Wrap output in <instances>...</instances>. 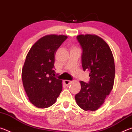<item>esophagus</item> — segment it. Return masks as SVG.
I'll return each instance as SVG.
<instances>
[{"label": "esophagus", "instance_id": "1", "mask_svg": "<svg viewBox=\"0 0 132 132\" xmlns=\"http://www.w3.org/2000/svg\"><path fill=\"white\" fill-rule=\"evenodd\" d=\"M71 81H70V80H64V83L65 85H66V86H68V85L71 83Z\"/></svg>", "mask_w": 132, "mask_h": 132}]
</instances>
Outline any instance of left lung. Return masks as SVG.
<instances>
[{
	"label": "left lung",
	"instance_id": "obj_1",
	"mask_svg": "<svg viewBox=\"0 0 132 132\" xmlns=\"http://www.w3.org/2000/svg\"><path fill=\"white\" fill-rule=\"evenodd\" d=\"M82 49L81 63L88 70L90 80L80 81L81 90L75 95L77 104L85 111H94L104 102L112 90L115 68L110 48L101 38L95 35L77 37Z\"/></svg>",
	"mask_w": 132,
	"mask_h": 132
}]
</instances>
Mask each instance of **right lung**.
Returning <instances> with one entry per match:
<instances>
[{"label":"right lung","mask_w":132,"mask_h":132,"mask_svg":"<svg viewBox=\"0 0 132 132\" xmlns=\"http://www.w3.org/2000/svg\"><path fill=\"white\" fill-rule=\"evenodd\" d=\"M67 38L65 35L45 36L33 45L27 55L22 80L29 100L38 108L52 105L62 90V81L54 77L55 56Z\"/></svg>","instance_id":"add662e5"}]
</instances>
